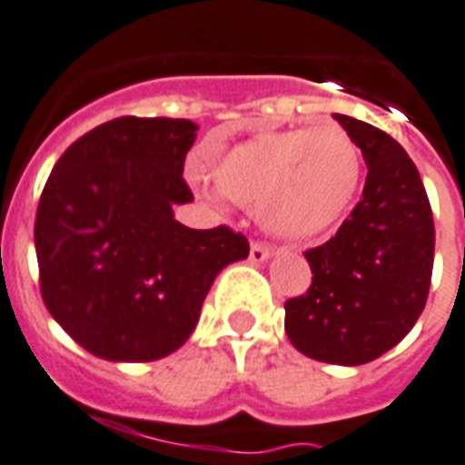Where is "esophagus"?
Instances as JSON below:
<instances>
[{"label":"esophagus","mask_w":465,"mask_h":465,"mask_svg":"<svg viewBox=\"0 0 465 465\" xmlns=\"http://www.w3.org/2000/svg\"><path fill=\"white\" fill-rule=\"evenodd\" d=\"M272 255L270 245L260 243V241H255V243H251V260L252 262H265L267 258Z\"/></svg>","instance_id":"esophagus-1"}]
</instances>
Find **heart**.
Returning <instances> with one entry per match:
<instances>
[{"instance_id":"b5f03b06","label":"heart","mask_w":465,"mask_h":465,"mask_svg":"<svg viewBox=\"0 0 465 465\" xmlns=\"http://www.w3.org/2000/svg\"><path fill=\"white\" fill-rule=\"evenodd\" d=\"M210 176L222 195L258 210L274 236L311 239L349 213L363 160L343 128H292L229 147L210 164Z\"/></svg>"}]
</instances>
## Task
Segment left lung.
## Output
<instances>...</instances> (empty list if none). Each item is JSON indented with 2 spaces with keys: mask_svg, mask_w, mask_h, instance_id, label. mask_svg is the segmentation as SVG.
Masks as SVG:
<instances>
[{
  "mask_svg": "<svg viewBox=\"0 0 465 465\" xmlns=\"http://www.w3.org/2000/svg\"><path fill=\"white\" fill-rule=\"evenodd\" d=\"M368 164L363 198L327 243L305 251L312 284L289 298L286 337L303 356L363 365L401 341L428 301L435 222L420 173L380 128L334 114Z\"/></svg>",
  "mask_w": 465,
  "mask_h": 465,
  "instance_id": "1",
  "label": "left lung"
}]
</instances>
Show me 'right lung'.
<instances>
[{"instance_id": "1", "label": "right lung", "mask_w": 465, "mask_h": 465, "mask_svg": "<svg viewBox=\"0 0 465 465\" xmlns=\"http://www.w3.org/2000/svg\"><path fill=\"white\" fill-rule=\"evenodd\" d=\"M188 119L119 116L59 157L40 195L35 252L49 315L93 356L157 361L193 334L214 277L251 245L229 226L188 229Z\"/></svg>"}]
</instances>
